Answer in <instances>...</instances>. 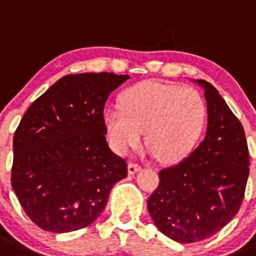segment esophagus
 I'll use <instances>...</instances> for the list:
<instances>
[{
	"mask_svg": "<svg viewBox=\"0 0 256 256\" xmlns=\"http://www.w3.org/2000/svg\"><path fill=\"white\" fill-rule=\"evenodd\" d=\"M142 169V166L138 163H130L128 164V174H135Z\"/></svg>",
	"mask_w": 256,
	"mask_h": 256,
	"instance_id": "1",
	"label": "esophagus"
}]
</instances>
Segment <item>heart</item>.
I'll return each instance as SVG.
<instances>
[{
  "label": "heart",
  "mask_w": 256,
  "mask_h": 256,
  "mask_svg": "<svg viewBox=\"0 0 256 256\" xmlns=\"http://www.w3.org/2000/svg\"><path fill=\"white\" fill-rule=\"evenodd\" d=\"M120 104L106 112L104 126L114 149L122 155L139 146L145 130L152 152L176 163L194 150L206 125V101L190 87L142 82L121 94Z\"/></svg>",
  "instance_id": "heart-1"
}]
</instances>
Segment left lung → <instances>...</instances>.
I'll return each instance as SVG.
<instances>
[{"label":"left lung","mask_w":256,"mask_h":256,"mask_svg":"<svg viewBox=\"0 0 256 256\" xmlns=\"http://www.w3.org/2000/svg\"><path fill=\"white\" fill-rule=\"evenodd\" d=\"M197 83L207 101L206 136L187 158L159 172L160 183L148 200L156 228L182 244L225 228L240 208L249 176L242 125L211 83Z\"/></svg>","instance_id":"obj_1"}]
</instances>
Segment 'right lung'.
Wrapping results in <instances>:
<instances>
[{
  "instance_id": "right-lung-1",
  "label": "right lung",
  "mask_w": 256,
  "mask_h": 256,
  "mask_svg": "<svg viewBox=\"0 0 256 256\" xmlns=\"http://www.w3.org/2000/svg\"><path fill=\"white\" fill-rule=\"evenodd\" d=\"M128 74H69L31 104L14 136L11 184L30 220L50 232L90 225L128 164L106 142L104 108Z\"/></svg>"
}]
</instances>
